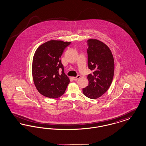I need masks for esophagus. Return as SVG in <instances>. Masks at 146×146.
Instances as JSON below:
<instances>
[{"instance_id": "1", "label": "esophagus", "mask_w": 146, "mask_h": 146, "mask_svg": "<svg viewBox=\"0 0 146 146\" xmlns=\"http://www.w3.org/2000/svg\"><path fill=\"white\" fill-rule=\"evenodd\" d=\"M80 78V76L79 75H78V76H76V77H72V79H73L74 80H76L79 79Z\"/></svg>"}]
</instances>
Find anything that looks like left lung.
<instances>
[{"label":"left lung","mask_w":146,"mask_h":146,"mask_svg":"<svg viewBox=\"0 0 146 146\" xmlns=\"http://www.w3.org/2000/svg\"><path fill=\"white\" fill-rule=\"evenodd\" d=\"M88 64L92 73L88 76L89 85L83 89L84 95L91 99L101 97L111 85L114 62L111 51L103 42L89 39L86 42Z\"/></svg>","instance_id":"left-lung-1"}]
</instances>
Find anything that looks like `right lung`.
Listing matches in <instances>:
<instances>
[{
    "label": "right lung",
    "mask_w": 146,
    "mask_h": 146,
    "mask_svg": "<svg viewBox=\"0 0 146 146\" xmlns=\"http://www.w3.org/2000/svg\"><path fill=\"white\" fill-rule=\"evenodd\" d=\"M70 42L50 40L42 44L35 52L32 76L35 86L45 97L56 98L64 94L70 79L64 73L61 56ZM62 70V73L59 70Z\"/></svg>",
    "instance_id": "right-lung-1"
}]
</instances>
